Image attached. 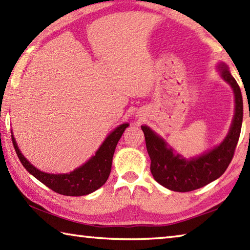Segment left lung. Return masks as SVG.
<instances>
[{
    "mask_svg": "<svg viewBox=\"0 0 250 250\" xmlns=\"http://www.w3.org/2000/svg\"><path fill=\"white\" fill-rule=\"evenodd\" d=\"M222 78L230 84L235 95V115L229 132L221 145L197 158L186 160L175 154L167 143L149 126L142 125L146 150L151 159L150 170L154 180L174 192H191L218 179L229 166L234 156L243 124V97L238 83L229 68L218 65Z\"/></svg>",
    "mask_w": 250,
    "mask_h": 250,
    "instance_id": "left-lung-1",
    "label": "left lung"
}]
</instances>
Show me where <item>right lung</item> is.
Returning <instances> with one entry per match:
<instances>
[{
	"instance_id": "1",
	"label": "right lung",
	"mask_w": 250,
	"mask_h": 250,
	"mask_svg": "<svg viewBox=\"0 0 250 250\" xmlns=\"http://www.w3.org/2000/svg\"><path fill=\"white\" fill-rule=\"evenodd\" d=\"M126 126H129V124L117 126L105 138L103 145L91 159L88 160L83 166L67 174H50V173L40 171L39 168L32 166L21 153L13 134H12V142L23 167L42 183L62 195L83 196L95 192L107 182L110 171H111L112 158L117 143L120 140Z\"/></svg>"
}]
</instances>
